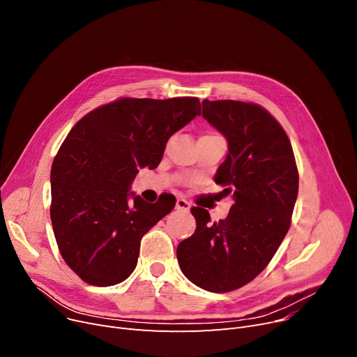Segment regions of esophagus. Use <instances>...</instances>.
I'll use <instances>...</instances> for the list:
<instances>
[{
  "label": "esophagus",
  "instance_id": "esophagus-1",
  "mask_svg": "<svg viewBox=\"0 0 357 357\" xmlns=\"http://www.w3.org/2000/svg\"><path fill=\"white\" fill-rule=\"evenodd\" d=\"M175 208L176 210H181V211H188L190 208H191V204L186 201V199H183V198H176V202H175Z\"/></svg>",
  "mask_w": 357,
  "mask_h": 357
}]
</instances>
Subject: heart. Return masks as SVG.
<instances>
[{
	"label": "heart",
	"instance_id": "obj_1",
	"mask_svg": "<svg viewBox=\"0 0 357 357\" xmlns=\"http://www.w3.org/2000/svg\"><path fill=\"white\" fill-rule=\"evenodd\" d=\"M213 136H214V135H213Z\"/></svg>",
	"mask_w": 357,
	"mask_h": 357
}]
</instances>
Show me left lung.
<instances>
[{
    "instance_id": "obj_1",
    "label": "left lung",
    "mask_w": 357,
    "mask_h": 357,
    "mask_svg": "<svg viewBox=\"0 0 357 357\" xmlns=\"http://www.w3.org/2000/svg\"><path fill=\"white\" fill-rule=\"evenodd\" d=\"M202 117L227 139L214 176L233 195L226 220L192 207L195 233L179 243L182 273L210 292H229L264 271L287 236L298 197V171L285 130L256 104L202 101Z\"/></svg>"
}]
</instances>
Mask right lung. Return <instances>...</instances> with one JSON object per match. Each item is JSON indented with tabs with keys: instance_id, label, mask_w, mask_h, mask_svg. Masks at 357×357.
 I'll use <instances>...</instances> for the list:
<instances>
[{
	"instance_id": "add662e5",
	"label": "right lung",
	"mask_w": 357,
	"mask_h": 357,
	"mask_svg": "<svg viewBox=\"0 0 357 357\" xmlns=\"http://www.w3.org/2000/svg\"><path fill=\"white\" fill-rule=\"evenodd\" d=\"M201 114L198 98H120L69 131L52 171L50 218L59 252L84 282L111 287L133 273L142 237L175 207L130 192L139 169H155L174 133Z\"/></svg>"
}]
</instances>
